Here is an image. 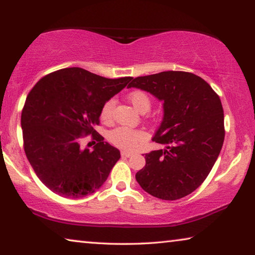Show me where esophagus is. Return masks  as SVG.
Here are the masks:
<instances>
[{"label":"esophagus","mask_w":255,"mask_h":255,"mask_svg":"<svg viewBox=\"0 0 255 255\" xmlns=\"http://www.w3.org/2000/svg\"><path fill=\"white\" fill-rule=\"evenodd\" d=\"M131 155H132V153L126 152V150H123V152H122V156H123V157H130Z\"/></svg>","instance_id":"esophagus-1"}]
</instances>
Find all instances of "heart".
Returning a JSON list of instances; mask_svg holds the SVG:
<instances>
[{
  "mask_svg": "<svg viewBox=\"0 0 255 255\" xmlns=\"http://www.w3.org/2000/svg\"><path fill=\"white\" fill-rule=\"evenodd\" d=\"M128 100L130 101L131 105L135 107V109L138 110L141 114L148 111L150 105H152V101H150V98L148 94L140 91V90H135L128 94ZM116 106V101L114 99H110L108 100L105 105L102 106L101 109V119L105 120V122H109L112 119V116H114V108ZM143 132L133 130L128 127H118L111 130L109 132V140L112 144L117 147L124 148V149H132L135 148L138 141L143 139Z\"/></svg>",
  "mask_w": 255,
  "mask_h": 255,
  "instance_id": "b5f03b06",
  "label": "heart"
}]
</instances>
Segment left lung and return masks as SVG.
<instances>
[{
    "mask_svg": "<svg viewBox=\"0 0 255 255\" xmlns=\"http://www.w3.org/2000/svg\"><path fill=\"white\" fill-rule=\"evenodd\" d=\"M163 101V120L153 141L164 149L145 154L136 173L141 189L162 200H176L195 191L213 169L223 147L224 110L211 86L192 73L166 71L131 79Z\"/></svg>",
    "mask_w": 255,
    "mask_h": 255,
    "instance_id": "obj_1",
    "label": "left lung"
}]
</instances>
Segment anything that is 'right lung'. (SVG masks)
<instances>
[{
  "label": "right lung",
  "mask_w": 255,
  "mask_h": 255,
  "mask_svg": "<svg viewBox=\"0 0 255 255\" xmlns=\"http://www.w3.org/2000/svg\"><path fill=\"white\" fill-rule=\"evenodd\" d=\"M132 77L106 79L80 67L46 75L29 92L21 115L24 152L39 180L65 198L96 192L120 158L118 148L98 135L105 103ZM92 133L94 149L80 147V138Z\"/></svg>",
  "instance_id": "add662e5"
}]
</instances>
